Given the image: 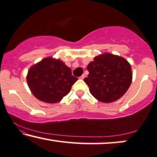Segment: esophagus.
<instances>
[{
	"mask_svg": "<svg viewBox=\"0 0 157 157\" xmlns=\"http://www.w3.org/2000/svg\"><path fill=\"white\" fill-rule=\"evenodd\" d=\"M85 75H82L80 76V77H79V79H85Z\"/></svg>",
	"mask_w": 157,
	"mask_h": 157,
	"instance_id": "obj_1",
	"label": "esophagus"
}]
</instances>
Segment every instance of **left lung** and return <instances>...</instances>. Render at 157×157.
Instances as JSON below:
<instances>
[{
  "instance_id": "8db88e82",
  "label": "left lung",
  "mask_w": 157,
  "mask_h": 157,
  "mask_svg": "<svg viewBox=\"0 0 157 157\" xmlns=\"http://www.w3.org/2000/svg\"><path fill=\"white\" fill-rule=\"evenodd\" d=\"M84 79L90 93L104 103L117 101L126 93L132 81V67L122 57L108 52L101 54L90 62Z\"/></svg>"
}]
</instances>
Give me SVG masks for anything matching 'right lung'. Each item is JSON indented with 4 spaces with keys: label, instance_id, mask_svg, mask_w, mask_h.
I'll return each mask as SVG.
<instances>
[{
    "label": "right lung",
    "instance_id": "right-lung-1",
    "mask_svg": "<svg viewBox=\"0 0 157 157\" xmlns=\"http://www.w3.org/2000/svg\"><path fill=\"white\" fill-rule=\"evenodd\" d=\"M26 79L35 98L50 104L61 101L78 80L65 63L52 57H45L31 66Z\"/></svg>",
    "mask_w": 157,
    "mask_h": 157
}]
</instances>
